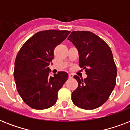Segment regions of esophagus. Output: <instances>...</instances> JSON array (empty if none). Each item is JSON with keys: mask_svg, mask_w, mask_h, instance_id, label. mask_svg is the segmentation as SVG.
I'll use <instances>...</instances> for the list:
<instances>
[{"mask_svg": "<svg viewBox=\"0 0 130 130\" xmlns=\"http://www.w3.org/2000/svg\"><path fill=\"white\" fill-rule=\"evenodd\" d=\"M73 76H74V75L72 74H68V77L70 78H73Z\"/></svg>", "mask_w": 130, "mask_h": 130, "instance_id": "esophagus-1", "label": "esophagus"}]
</instances>
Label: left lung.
<instances>
[{"label": "left lung", "mask_w": 130, "mask_h": 130, "mask_svg": "<svg viewBox=\"0 0 130 130\" xmlns=\"http://www.w3.org/2000/svg\"><path fill=\"white\" fill-rule=\"evenodd\" d=\"M68 39L77 48L79 66L87 75L85 79L74 76L78 85L72 93V101L80 108L94 109L106 102L116 86L117 67L112 52L91 31H72Z\"/></svg>", "instance_id": "obj_1"}]
</instances>
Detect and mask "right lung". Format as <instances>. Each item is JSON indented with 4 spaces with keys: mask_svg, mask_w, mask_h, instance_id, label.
I'll return each mask as SVG.
<instances>
[{
    "mask_svg": "<svg viewBox=\"0 0 130 130\" xmlns=\"http://www.w3.org/2000/svg\"><path fill=\"white\" fill-rule=\"evenodd\" d=\"M70 33L54 29L37 32L19 51L14 62V81L19 94L30 107L45 109L56 103L58 92L68 74L62 71L50 76L49 66L54 58L55 47Z\"/></svg>",
    "mask_w": 130,
    "mask_h": 130,
    "instance_id": "right-lung-1",
    "label": "right lung"
}]
</instances>
